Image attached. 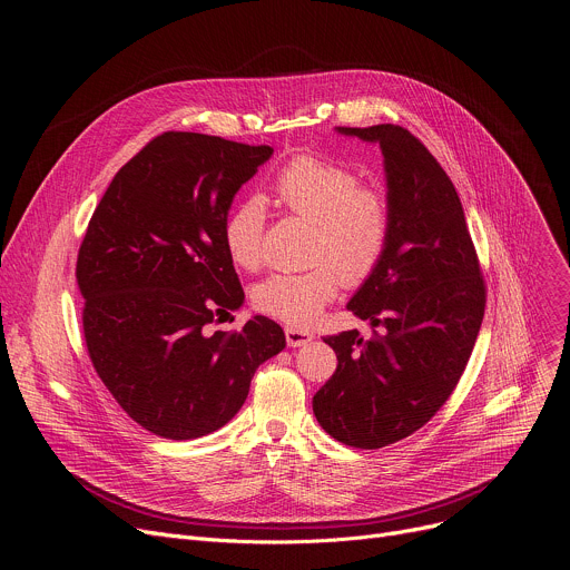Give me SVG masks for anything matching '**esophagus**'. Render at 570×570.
Here are the masks:
<instances>
[{
  "instance_id": "1",
  "label": "esophagus",
  "mask_w": 570,
  "mask_h": 570,
  "mask_svg": "<svg viewBox=\"0 0 570 570\" xmlns=\"http://www.w3.org/2000/svg\"><path fill=\"white\" fill-rule=\"evenodd\" d=\"M286 332V343H288V347H304V345H308L311 341H313V334L311 332H306V330H297V327H286L284 330Z\"/></svg>"
}]
</instances>
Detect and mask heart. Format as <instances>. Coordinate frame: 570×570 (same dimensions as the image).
I'll return each instance as SVG.
<instances>
[{
  "mask_svg": "<svg viewBox=\"0 0 570 570\" xmlns=\"http://www.w3.org/2000/svg\"><path fill=\"white\" fill-rule=\"evenodd\" d=\"M273 187L284 209L315 225V266L266 277L255 286L253 299L266 315L304 327L338 295L343 282L358 286L379 268L392 234V209L385 194L363 187L352 169L311 155L291 159ZM266 218L262 196L243 198L229 209L223 240L238 268L262 266Z\"/></svg>",
  "mask_w": 570,
  "mask_h": 570,
  "instance_id": "b5f03b06",
  "label": "heart"
}]
</instances>
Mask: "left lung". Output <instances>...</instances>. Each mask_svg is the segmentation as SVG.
Instances as JSON below:
<instances>
[{
	"instance_id": "8db88e82",
	"label": "left lung",
	"mask_w": 570,
	"mask_h": 570,
	"mask_svg": "<svg viewBox=\"0 0 570 570\" xmlns=\"http://www.w3.org/2000/svg\"><path fill=\"white\" fill-rule=\"evenodd\" d=\"M379 144L392 234L347 308L374 330L327 336L338 367L313 396L317 424L356 449L413 435L451 396L484 315V282L458 191L405 128H336Z\"/></svg>"
}]
</instances>
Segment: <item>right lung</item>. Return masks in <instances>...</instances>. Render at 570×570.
<instances>
[{"label": "right lung", "instance_id": "add662e5", "mask_svg": "<svg viewBox=\"0 0 570 570\" xmlns=\"http://www.w3.org/2000/svg\"><path fill=\"white\" fill-rule=\"evenodd\" d=\"M271 155V146L214 135H159L112 178L80 243L92 365L128 417L159 438L225 426L257 367L286 347L264 315L236 334L207 330L246 299L223 223Z\"/></svg>", "mask_w": 570, "mask_h": 570}]
</instances>
